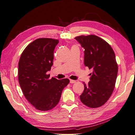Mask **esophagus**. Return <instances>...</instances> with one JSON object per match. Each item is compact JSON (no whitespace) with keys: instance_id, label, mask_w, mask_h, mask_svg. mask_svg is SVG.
Segmentation results:
<instances>
[{"instance_id":"1","label":"esophagus","mask_w":135,"mask_h":135,"mask_svg":"<svg viewBox=\"0 0 135 135\" xmlns=\"http://www.w3.org/2000/svg\"><path fill=\"white\" fill-rule=\"evenodd\" d=\"M76 82V81L74 80H72V79H70V83H75Z\"/></svg>"}]
</instances>
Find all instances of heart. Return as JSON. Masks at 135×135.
I'll return each instance as SVG.
<instances>
[{
  "label": "heart",
  "mask_w": 135,
  "mask_h": 135,
  "mask_svg": "<svg viewBox=\"0 0 135 135\" xmlns=\"http://www.w3.org/2000/svg\"><path fill=\"white\" fill-rule=\"evenodd\" d=\"M73 47H74V46H73Z\"/></svg>",
  "instance_id": "heart-1"
}]
</instances>
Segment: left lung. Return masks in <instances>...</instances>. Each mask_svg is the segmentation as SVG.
<instances>
[{"label": "left lung", "mask_w": 135, "mask_h": 135, "mask_svg": "<svg viewBox=\"0 0 135 135\" xmlns=\"http://www.w3.org/2000/svg\"><path fill=\"white\" fill-rule=\"evenodd\" d=\"M75 39L84 48V65L92 69L91 81L80 96L83 104L96 108L107 103L115 88L118 74V64L110 45L95 35H80Z\"/></svg>", "instance_id": "left-lung-1"}]
</instances>
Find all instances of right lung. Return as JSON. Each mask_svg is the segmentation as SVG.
Here are the masks:
<instances>
[{
	"label": "right lung",
	"mask_w": 135,
	"mask_h": 135,
	"mask_svg": "<svg viewBox=\"0 0 135 135\" xmlns=\"http://www.w3.org/2000/svg\"><path fill=\"white\" fill-rule=\"evenodd\" d=\"M58 39L39 38L25 48L18 62V78L26 100L40 111L51 110L59 103L64 88L70 82L68 78L50 79L54 50Z\"/></svg>",
	"instance_id": "1"
}]
</instances>
